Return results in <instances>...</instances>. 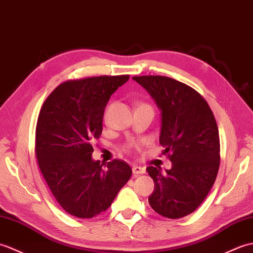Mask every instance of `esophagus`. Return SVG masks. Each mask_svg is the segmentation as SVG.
I'll return each instance as SVG.
<instances>
[{
    "mask_svg": "<svg viewBox=\"0 0 253 253\" xmlns=\"http://www.w3.org/2000/svg\"><path fill=\"white\" fill-rule=\"evenodd\" d=\"M132 170H133L134 175H139V174H144L146 172L145 168L139 167V166H134Z\"/></svg>",
    "mask_w": 253,
    "mask_h": 253,
    "instance_id": "1",
    "label": "esophagus"
}]
</instances>
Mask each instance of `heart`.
Returning a JSON list of instances; mask_svg holds the SVG:
<instances>
[{
    "instance_id": "obj_1",
    "label": "heart",
    "mask_w": 253,
    "mask_h": 253,
    "mask_svg": "<svg viewBox=\"0 0 253 253\" xmlns=\"http://www.w3.org/2000/svg\"><path fill=\"white\" fill-rule=\"evenodd\" d=\"M134 147H135V144H128V145L125 146V148H123V150H126V151H131Z\"/></svg>"
}]
</instances>
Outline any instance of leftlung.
<instances>
[{
	"mask_svg": "<svg viewBox=\"0 0 253 253\" xmlns=\"http://www.w3.org/2000/svg\"><path fill=\"white\" fill-rule=\"evenodd\" d=\"M133 80L147 91L161 110L159 143L172 162L162 173L148 167L155 189L149 205L160 215L181 218L203 204L220 167V136L207 100L189 85L169 77L139 76Z\"/></svg>",
	"mask_w": 253,
	"mask_h": 253,
	"instance_id": "left-lung-1",
	"label": "left lung"
}]
</instances>
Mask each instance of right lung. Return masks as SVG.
Wrapping results in <instances>:
<instances>
[{"label": "right lung", "instance_id": "add662e5", "mask_svg": "<svg viewBox=\"0 0 253 253\" xmlns=\"http://www.w3.org/2000/svg\"><path fill=\"white\" fill-rule=\"evenodd\" d=\"M130 76L69 80L44 102L36 128L39 168L55 199L69 214L91 218L106 211L132 175L126 161L106 169L92 159V142L103 131L105 107Z\"/></svg>", "mask_w": 253, "mask_h": 253}]
</instances>
